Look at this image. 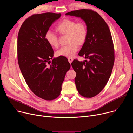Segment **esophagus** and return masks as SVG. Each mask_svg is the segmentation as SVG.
<instances>
[{
	"label": "esophagus",
	"mask_w": 133,
	"mask_h": 133,
	"mask_svg": "<svg viewBox=\"0 0 133 133\" xmlns=\"http://www.w3.org/2000/svg\"><path fill=\"white\" fill-rule=\"evenodd\" d=\"M68 62H69V63H70V64H71V63H72V61H73V59H72V58L69 57V58H68Z\"/></svg>",
	"instance_id": "esophagus-1"
}]
</instances>
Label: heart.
Here are the masks:
<instances>
[{"mask_svg": "<svg viewBox=\"0 0 133 133\" xmlns=\"http://www.w3.org/2000/svg\"><path fill=\"white\" fill-rule=\"evenodd\" d=\"M56 30L62 35H67V43L68 44L57 51L58 56L72 57L77 51L78 45H83L87 38V28L83 22L76 23L74 20L65 19L56 26ZM45 38L51 46L58 47V38L53 32L47 31Z\"/></svg>", "mask_w": 133, "mask_h": 133, "instance_id": "obj_1", "label": "heart"}]
</instances>
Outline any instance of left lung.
<instances>
[{
  "mask_svg": "<svg viewBox=\"0 0 133 133\" xmlns=\"http://www.w3.org/2000/svg\"><path fill=\"white\" fill-rule=\"evenodd\" d=\"M86 23L88 35L78 55L88 59H75L71 66L76 73L75 82L78 92L91 98L98 94L108 82L114 64V48L109 28L103 18L90 9L68 12Z\"/></svg>",
  "mask_w": 133,
  "mask_h": 133,
  "instance_id": "obj_1",
  "label": "left lung"
}]
</instances>
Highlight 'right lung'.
Instances as JSON below:
<instances>
[{"mask_svg": "<svg viewBox=\"0 0 133 133\" xmlns=\"http://www.w3.org/2000/svg\"><path fill=\"white\" fill-rule=\"evenodd\" d=\"M61 16L52 12L33 15L24 21L18 35V62L22 75L30 90L47 101L59 96L70 68L65 57L52 58L54 50L45 38L49 27Z\"/></svg>", "mask_w": 133, "mask_h": 133, "instance_id": "add662e5", "label": "right lung"}]
</instances>
